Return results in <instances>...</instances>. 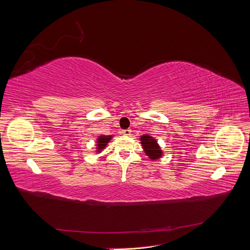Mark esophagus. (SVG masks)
<instances>
[{
  "mask_svg": "<svg viewBox=\"0 0 250 250\" xmlns=\"http://www.w3.org/2000/svg\"><path fill=\"white\" fill-rule=\"evenodd\" d=\"M122 133H123V134H125V135H130L131 130H130V129H125V130H123V131H122Z\"/></svg>",
  "mask_w": 250,
  "mask_h": 250,
  "instance_id": "obj_1",
  "label": "esophagus"
}]
</instances>
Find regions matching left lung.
I'll return each mask as SVG.
<instances>
[{
    "mask_svg": "<svg viewBox=\"0 0 250 250\" xmlns=\"http://www.w3.org/2000/svg\"><path fill=\"white\" fill-rule=\"evenodd\" d=\"M141 144L143 146L144 151L147 156H149L150 160L152 161H156L158 158H161L163 155V151L160 147V145L157 144V141L150 137L148 134L142 135L141 137Z\"/></svg>",
    "mask_w": 250,
    "mask_h": 250,
    "instance_id": "left-lung-1",
    "label": "left lung"
}]
</instances>
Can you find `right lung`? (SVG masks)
Returning a JSON list of instances; mask_svg holds the SVG:
<instances>
[{"label":"right lung","mask_w":250,"mask_h":250,"mask_svg":"<svg viewBox=\"0 0 250 250\" xmlns=\"http://www.w3.org/2000/svg\"><path fill=\"white\" fill-rule=\"evenodd\" d=\"M112 135H100L97 140V152H101V151L106 147L108 142L111 140Z\"/></svg>","instance_id":"obj_1"}]
</instances>
